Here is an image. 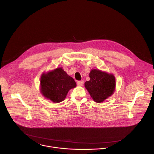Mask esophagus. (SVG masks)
<instances>
[{
  "instance_id": "obj_1",
  "label": "esophagus",
  "mask_w": 154,
  "mask_h": 154,
  "mask_svg": "<svg viewBox=\"0 0 154 154\" xmlns=\"http://www.w3.org/2000/svg\"><path fill=\"white\" fill-rule=\"evenodd\" d=\"M84 84V81H79L77 82V85L78 86H82Z\"/></svg>"
}]
</instances>
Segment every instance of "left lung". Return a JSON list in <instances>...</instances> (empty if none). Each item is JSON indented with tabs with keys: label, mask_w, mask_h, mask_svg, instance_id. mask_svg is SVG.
<instances>
[{
	"label": "left lung",
	"mask_w": 154,
	"mask_h": 154,
	"mask_svg": "<svg viewBox=\"0 0 154 154\" xmlns=\"http://www.w3.org/2000/svg\"><path fill=\"white\" fill-rule=\"evenodd\" d=\"M90 80L85 87L96 103H101L111 96L116 87L114 76L100 70L93 69L89 73Z\"/></svg>",
	"instance_id": "obj_1"
}]
</instances>
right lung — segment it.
Wrapping results in <instances>:
<instances>
[{
	"label": "right lung",
	"instance_id": "right-lung-1",
	"mask_svg": "<svg viewBox=\"0 0 154 154\" xmlns=\"http://www.w3.org/2000/svg\"><path fill=\"white\" fill-rule=\"evenodd\" d=\"M40 82L42 93L54 103L63 101L68 91L76 86L74 79L61 67L43 73Z\"/></svg>",
	"mask_w": 154,
	"mask_h": 154
}]
</instances>
